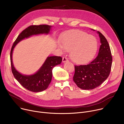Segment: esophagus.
Instances as JSON below:
<instances>
[{
  "instance_id": "obj_1",
  "label": "esophagus",
  "mask_w": 124,
  "mask_h": 124,
  "mask_svg": "<svg viewBox=\"0 0 124 124\" xmlns=\"http://www.w3.org/2000/svg\"><path fill=\"white\" fill-rule=\"evenodd\" d=\"M68 61V59H67V58H66V57H64L63 58V59H62V62H63V63H65L66 62H67V61Z\"/></svg>"
}]
</instances>
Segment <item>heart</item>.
<instances>
[{"label":"heart","instance_id":"b5f03b06","mask_svg":"<svg viewBox=\"0 0 124 124\" xmlns=\"http://www.w3.org/2000/svg\"><path fill=\"white\" fill-rule=\"evenodd\" d=\"M62 45L58 43L62 51H70L71 60L77 64L88 62L94 57L98 49L96 38L86 32L76 30L69 32L62 39Z\"/></svg>","mask_w":124,"mask_h":124}]
</instances>
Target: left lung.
<instances>
[{"label": "left lung", "instance_id": "left-lung-1", "mask_svg": "<svg viewBox=\"0 0 124 124\" xmlns=\"http://www.w3.org/2000/svg\"><path fill=\"white\" fill-rule=\"evenodd\" d=\"M97 33L101 44L98 55L87 65L75 66L73 81L79 88L83 90H92L100 86L111 71L112 57L109 43L101 33Z\"/></svg>", "mask_w": 124, "mask_h": 124}]
</instances>
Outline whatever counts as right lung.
Masks as SVG:
<instances>
[{
  "label": "right lung",
  "instance_id": "add662e5",
  "mask_svg": "<svg viewBox=\"0 0 124 124\" xmlns=\"http://www.w3.org/2000/svg\"><path fill=\"white\" fill-rule=\"evenodd\" d=\"M52 26L47 25H31L24 30L16 38L10 52L12 72L15 78L25 89L33 92H40L46 90L50 84L52 77V70L61 64L62 58L58 56H48L41 67L31 75H24L18 72L14 66L12 54L14 48L22 40L32 36L50 33Z\"/></svg>",
  "mask_w": 124,
  "mask_h": 124
}]
</instances>
